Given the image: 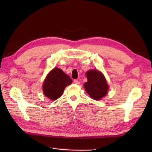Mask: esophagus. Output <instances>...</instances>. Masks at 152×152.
Masks as SVG:
<instances>
[{
  "instance_id": "34e87169",
  "label": "esophagus",
  "mask_w": 152,
  "mask_h": 152,
  "mask_svg": "<svg viewBox=\"0 0 152 152\" xmlns=\"http://www.w3.org/2000/svg\"><path fill=\"white\" fill-rule=\"evenodd\" d=\"M74 83H75V84H77V85H79L80 84V82L78 81V80H74Z\"/></svg>"
}]
</instances>
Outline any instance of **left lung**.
Returning <instances> with one entry per match:
<instances>
[{
    "instance_id": "1",
    "label": "left lung",
    "mask_w": 152,
    "mask_h": 152,
    "mask_svg": "<svg viewBox=\"0 0 152 152\" xmlns=\"http://www.w3.org/2000/svg\"><path fill=\"white\" fill-rule=\"evenodd\" d=\"M88 82L84 88L91 98L100 100L107 94L108 86L103 74L97 70H90L86 73Z\"/></svg>"
}]
</instances>
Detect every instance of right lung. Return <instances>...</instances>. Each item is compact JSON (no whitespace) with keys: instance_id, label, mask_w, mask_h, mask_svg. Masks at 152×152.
Returning <instances> with one entry per match:
<instances>
[{"instance_id":"obj_1","label":"right lung","mask_w":152,"mask_h":152,"mask_svg":"<svg viewBox=\"0 0 152 152\" xmlns=\"http://www.w3.org/2000/svg\"><path fill=\"white\" fill-rule=\"evenodd\" d=\"M72 79L62 70L55 68L48 74L43 85L45 96L52 101L59 99L62 95L64 88L71 84Z\"/></svg>"}]
</instances>
